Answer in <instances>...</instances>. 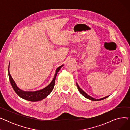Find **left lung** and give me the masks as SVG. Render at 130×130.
Masks as SVG:
<instances>
[{"label":"left lung","mask_w":130,"mask_h":130,"mask_svg":"<svg viewBox=\"0 0 130 130\" xmlns=\"http://www.w3.org/2000/svg\"><path fill=\"white\" fill-rule=\"evenodd\" d=\"M76 85H77V88H78V90H79V92L80 93V94L83 95V96H84L85 98H87V99H89V100H92V101H100V100H103V99H106V98H107L108 96H106V97H104V98H102V99H94V98H92V97H91V96H90L89 95H88L85 92H84L81 89V88H80V87L79 86V85H78V84L76 83Z\"/></svg>","instance_id":"8db88e82"}]
</instances>
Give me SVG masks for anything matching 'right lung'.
Wrapping results in <instances>:
<instances>
[{"label": "right lung", "instance_id": "add662e5", "mask_svg": "<svg viewBox=\"0 0 130 130\" xmlns=\"http://www.w3.org/2000/svg\"><path fill=\"white\" fill-rule=\"evenodd\" d=\"M63 66V65L60 66L56 69V73L55 74L54 77L51 82V83L48 85L47 87L44 88L42 90L37 91L35 92H24L19 89V88L16 86L15 81L13 80V79H12V77L10 75V73H9V65L8 67L9 78L12 88H13V90H14V91H15L16 93L19 96L25 100H28L29 101H32V102L39 101L46 98L48 95L51 93L54 87L55 83V78L57 74V73L59 72V71L61 69V67Z\"/></svg>", "mask_w": 130, "mask_h": 130}]
</instances>
